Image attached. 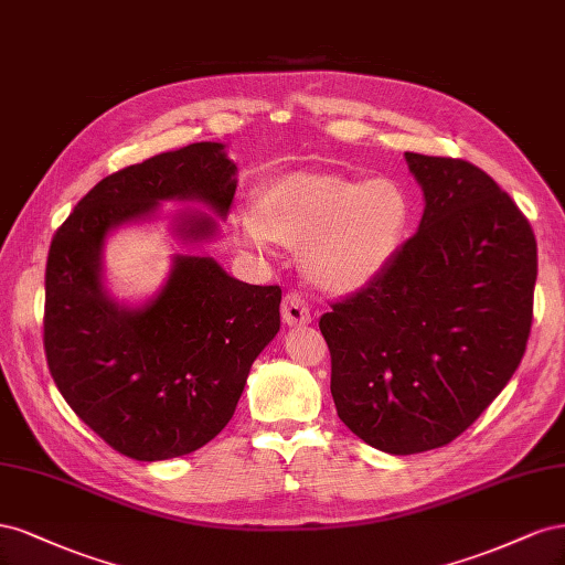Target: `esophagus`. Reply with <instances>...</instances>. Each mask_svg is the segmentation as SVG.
<instances>
[{
	"mask_svg": "<svg viewBox=\"0 0 565 565\" xmlns=\"http://www.w3.org/2000/svg\"><path fill=\"white\" fill-rule=\"evenodd\" d=\"M281 317L288 327H296V324H308V321H312V312L308 308V302H305V298L296 291L286 294L284 300H281Z\"/></svg>",
	"mask_w": 565,
	"mask_h": 565,
	"instance_id": "esophagus-1",
	"label": "esophagus"
}]
</instances>
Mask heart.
Masks as SVG:
<instances>
[{
	"label": "heart",
	"instance_id": "obj_1",
	"mask_svg": "<svg viewBox=\"0 0 565 565\" xmlns=\"http://www.w3.org/2000/svg\"><path fill=\"white\" fill-rule=\"evenodd\" d=\"M412 220L395 180L288 174L241 207L234 232L257 253L277 241L305 248L308 271L331 291H354L388 267Z\"/></svg>",
	"mask_w": 565,
	"mask_h": 565
}]
</instances>
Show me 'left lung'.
I'll list each match as a JSON object with an SVG mask.
<instances>
[{"label": "left lung", "instance_id": "1", "mask_svg": "<svg viewBox=\"0 0 565 565\" xmlns=\"http://www.w3.org/2000/svg\"><path fill=\"white\" fill-rule=\"evenodd\" d=\"M405 158L426 196L418 232L319 319L338 416L391 455L449 445L502 393L527 345L537 279L533 227L488 172Z\"/></svg>", "mask_w": 565, "mask_h": 565}]
</instances>
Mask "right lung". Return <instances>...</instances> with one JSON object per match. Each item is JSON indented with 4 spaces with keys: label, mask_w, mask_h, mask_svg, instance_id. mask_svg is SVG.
<instances>
[{
    "label": "right lung",
    "mask_w": 565,
    "mask_h": 565,
    "mask_svg": "<svg viewBox=\"0 0 565 565\" xmlns=\"http://www.w3.org/2000/svg\"><path fill=\"white\" fill-rule=\"evenodd\" d=\"M236 166L222 143H189L113 172L56 230L44 274V354L63 399L116 452L160 461L196 452L230 424L250 364L279 331V286H253L211 257H177L160 296L118 308L102 288L108 230L158 201L201 199L220 215ZM184 238L213 234L186 217Z\"/></svg>",
    "instance_id": "obj_1"
}]
</instances>
